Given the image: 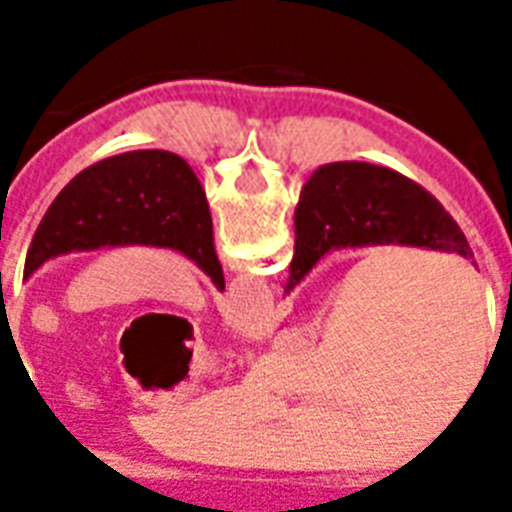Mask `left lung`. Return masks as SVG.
Returning a JSON list of instances; mask_svg holds the SVG:
<instances>
[{"label": "left lung", "mask_w": 512, "mask_h": 512, "mask_svg": "<svg viewBox=\"0 0 512 512\" xmlns=\"http://www.w3.org/2000/svg\"><path fill=\"white\" fill-rule=\"evenodd\" d=\"M135 244L175 249L225 289L204 188L188 162L170 151L108 156L79 172L44 212L23 279L52 257Z\"/></svg>", "instance_id": "8db88e82"}]
</instances>
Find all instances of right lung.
Masks as SVG:
<instances>
[{"label": "right lung", "mask_w": 512, "mask_h": 512, "mask_svg": "<svg viewBox=\"0 0 512 512\" xmlns=\"http://www.w3.org/2000/svg\"><path fill=\"white\" fill-rule=\"evenodd\" d=\"M377 244L473 257L460 225L414 180L366 162L324 164L300 191L287 292L332 249Z\"/></svg>", "instance_id": "obj_1"}]
</instances>
